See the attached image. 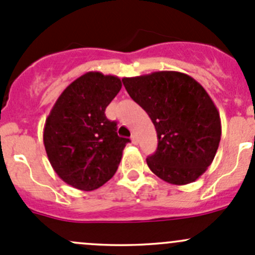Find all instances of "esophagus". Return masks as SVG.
Segmentation results:
<instances>
[{"label":"esophagus","mask_w":255,"mask_h":255,"mask_svg":"<svg viewBox=\"0 0 255 255\" xmlns=\"http://www.w3.org/2000/svg\"><path fill=\"white\" fill-rule=\"evenodd\" d=\"M130 139H132L133 144H138V138H137V135H135V134H132Z\"/></svg>","instance_id":"esophagus-1"}]
</instances>
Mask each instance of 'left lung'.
I'll return each instance as SVG.
<instances>
[{
  "instance_id": "left-lung-1",
  "label": "left lung",
  "mask_w": 255,
  "mask_h": 255,
  "mask_svg": "<svg viewBox=\"0 0 255 255\" xmlns=\"http://www.w3.org/2000/svg\"><path fill=\"white\" fill-rule=\"evenodd\" d=\"M122 81L156 129L158 148L146 158L149 169L173 185L199 179L212 163L222 132L220 113L206 90L179 71H155Z\"/></svg>"
}]
</instances>
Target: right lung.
<instances>
[{"label":"right lung","instance_id":"obj_1","mask_svg":"<svg viewBox=\"0 0 255 255\" xmlns=\"http://www.w3.org/2000/svg\"><path fill=\"white\" fill-rule=\"evenodd\" d=\"M122 87L120 78L89 71L71 82L56 100L44 126L43 140L54 171L63 181L92 191L117 171L128 138L105 111Z\"/></svg>","mask_w":255,"mask_h":255}]
</instances>
